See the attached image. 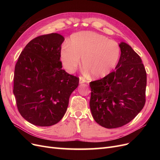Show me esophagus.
Masks as SVG:
<instances>
[{
	"label": "esophagus",
	"instance_id": "1",
	"mask_svg": "<svg viewBox=\"0 0 160 160\" xmlns=\"http://www.w3.org/2000/svg\"><path fill=\"white\" fill-rule=\"evenodd\" d=\"M86 81H87L83 78V77H80V78H79V83H80V84L85 83H86Z\"/></svg>",
	"mask_w": 160,
	"mask_h": 160
}]
</instances>
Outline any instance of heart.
Segmentation results:
<instances>
[{"label": "heart", "mask_w": 160, "mask_h": 160, "mask_svg": "<svg viewBox=\"0 0 160 160\" xmlns=\"http://www.w3.org/2000/svg\"><path fill=\"white\" fill-rule=\"evenodd\" d=\"M120 48L117 42L93 32H80L72 35L62 46L60 59L70 73L75 72L81 65L95 78L108 75L117 65Z\"/></svg>", "instance_id": "obj_1"}]
</instances>
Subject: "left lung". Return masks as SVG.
<instances>
[{"mask_svg":"<svg viewBox=\"0 0 160 160\" xmlns=\"http://www.w3.org/2000/svg\"><path fill=\"white\" fill-rule=\"evenodd\" d=\"M115 70L91 81L90 108L95 122L106 128L128 123L146 103L147 74L141 58L125 42Z\"/></svg>","mask_w":160,"mask_h":160,"instance_id":"1","label":"left lung"}]
</instances>
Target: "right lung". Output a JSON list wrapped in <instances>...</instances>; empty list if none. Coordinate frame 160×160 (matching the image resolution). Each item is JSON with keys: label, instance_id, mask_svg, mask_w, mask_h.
<instances>
[{"label": "right lung", "instance_id": "add662e5", "mask_svg": "<svg viewBox=\"0 0 160 160\" xmlns=\"http://www.w3.org/2000/svg\"><path fill=\"white\" fill-rule=\"evenodd\" d=\"M65 38L51 33L31 40L14 68L13 93L22 117L41 127L57 123L63 117L70 95L79 79L62 69L60 51Z\"/></svg>", "mask_w": 160, "mask_h": 160}]
</instances>
